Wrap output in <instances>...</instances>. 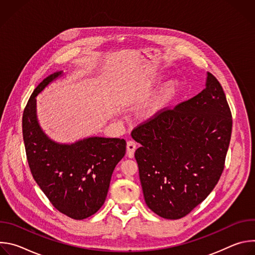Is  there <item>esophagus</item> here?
Instances as JSON below:
<instances>
[{
  "instance_id": "obj_1",
  "label": "esophagus",
  "mask_w": 255,
  "mask_h": 255,
  "mask_svg": "<svg viewBox=\"0 0 255 255\" xmlns=\"http://www.w3.org/2000/svg\"><path fill=\"white\" fill-rule=\"evenodd\" d=\"M136 147H137V143L133 140H129L127 142V155L128 157L132 158L134 157V152L136 150Z\"/></svg>"
}]
</instances>
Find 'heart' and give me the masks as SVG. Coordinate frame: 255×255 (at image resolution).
Listing matches in <instances>:
<instances>
[{"mask_svg":"<svg viewBox=\"0 0 255 255\" xmlns=\"http://www.w3.org/2000/svg\"><path fill=\"white\" fill-rule=\"evenodd\" d=\"M164 97H165V95L160 99V101L158 102V103H156V104H154V105H152L149 109H148V112H147V114L149 115V116H152V115H154L158 110H159V108H160V106H161V104H162V101H163V99H164Z\"/></svg>","mask_w":255,"mask_h":255,"instance_id":"obj_1","label":"heart"}]
</instances>
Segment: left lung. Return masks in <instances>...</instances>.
I'll return each mask as SVG.
<instances>
[{
	"instance_id": "1",
	"label": "left lung",
	"mask_w": 255,
	"mask_h": 255,
	"mask_svg": "<svg viewBox=\"0 0 255 255\" xmlns=\"http://www.w3.org/2000/svg\"><path fill=\"white\" fill-rule=\"evenodd\" d=\"M232 115L218 80L207 74L194 98L137 126L132 138L144 200L165 219L187 216L213 191L224 169Z\"/></svg>"
}]
</instances>
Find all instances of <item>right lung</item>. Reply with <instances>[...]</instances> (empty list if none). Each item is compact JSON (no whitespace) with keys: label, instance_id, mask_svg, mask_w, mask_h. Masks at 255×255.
<instances>
[{"label":"right lung","instance_id":"add662e5","mask_svg":"<svg viewBox=\"0 0 255 255\" xmlns=\"http://www.w3.org/2000/svg\"><path fill=\"white\" fill-rule=\"evenodd\" d=\"M60 76L62 71L50 75L31 95L23 113V139L31 173L50 203L72 219L83 220L105 203L114 168L125 155L126 141L97 136L71 144L51 140L38 123L36 97Z\"/></svg>","mask_w":255,"mask_h":255}]
</instances>
